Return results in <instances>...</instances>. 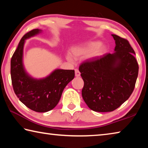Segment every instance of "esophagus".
<instances>
[{"mask_svg": "<svg viewBox=\"0 0 148 148\" xmlns=\"http://www.w3.org/2000/svg\"><path fill=\"white\" fill-rule=\"evenodd\" d=\"M75 76L76 77L80 76V72L78 71V69H75Z\"/></svg>", "mask_w": 148, "mask_h": 148, "instance_id": "34e87169", "label": "esophagus"}]
</instances>
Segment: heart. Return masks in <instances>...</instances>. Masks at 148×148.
Instances as JSON below:
<instances>
[{"instance_id":"b5f03b06","label":"heart","mask_w":148,"mask_h":148,"mask_svg":"<svg viewBox=\"0 0 148 148\" xmlns=\"http://www.w3.org/2000/svg\"><path fill=\"white\" fill-rule=\"evenodd\" d=\"M105 51L106 47L101 44V42L94 41L74 47L72 49V55L75 58L89 55V58L95 59L102 56L105 53ZM67 57L70 61H73V59L71 56H68Z\"/></svg>"}]
</instances>
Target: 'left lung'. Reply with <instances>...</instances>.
<instances>
[{
  "instance_id": "left-lung-1",
  "label": "left lung",
  "mask_w": 148,
  "mask_h": 148,
  "mask_svg": "<svg viewBox=\"0 0 148 148\" xmlns=\"http://www.w3.org/2000/svg\"><path fill=\"white\" fill-rule=\"evenodd\" d=\"M114 53H106L84 62L79 67L84 82L82 95L95 112H112L131 96L138 74L135 52L128 40L112 34Z\"/></svg>"
}]
</instances>
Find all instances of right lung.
Returning <instances> with one entry per match:
<instances>
[{
    "mask_svg": "<svg viewBox=\"0 0 148 148\" xmlns=\"http://www.w3.org/2000/svg\"><path fill=\"white\" fill-rule=\"evenodd\" d=\"M36 29L21 39L11 59V78L15 93L19 101L33 111L46 112L58 104L64 87L74 79V70L56 69L40 79L32 77L23 65V47L25 40L42 32Z\"/></svg>",
    "mask_w": 148,
    "mask_h": 148,
    "instance_id": "1",
    "label": "right lung"
}]
</instances>
